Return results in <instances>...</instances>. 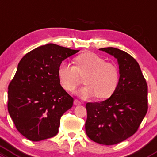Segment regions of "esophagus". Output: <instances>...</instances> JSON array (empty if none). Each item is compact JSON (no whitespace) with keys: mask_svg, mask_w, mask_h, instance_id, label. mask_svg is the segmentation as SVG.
Returning a JSON list of instances; mask_svg holds the SVG:
<instances>
[{"mask_svg":"<svg viewBox=\"0 0 157 157\" xmlns=\"http://www.w3.org/2000/svg\"><path fill=\"white\" fill-rule=\"evenodd\" d=\"M74 104H75V105H80V104H82V103L80 102V101H79V100L75 99V101H74Z\"/></svg>","mask_w":157,"mask_h":157,"instance_id":"34e87169","label":"esophagus"}]
</instances>
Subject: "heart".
Returning <instances> with one entry per match:
<instances>
[{"label":"heart","mask_w":157,"mask_h":157,"mask_svg":"<svg viewBox=\"0 0 157 157\" xmlns=\"http://www.w3.org/2000/svg\"><path fill=\"white\" fill-rule=\"evenodd\" d=\"M75 66L66 62L59 65L58 75L62 86L68 92H74L84 77L86 85L78 91L82 98L96 96L100 99L109 98L118 84L117 67L94 53H84L76 56Z\"/></svg>","instance_id":"heart-1"}]
</instances>
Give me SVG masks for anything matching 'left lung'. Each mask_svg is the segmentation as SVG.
<instances>
[{"label": "left lung", "instance_id": "8db88e82", "mask_svg": "<svg viewBox=\"0 0 157 157\" xmlns=\"http://www.w3.org/2000/svg\"><path fill=\"white\" fill-rule=\"evenodd\" d=\"M114 56L119 65L118 86L109 98L86 105L88 137L106 145L118 144L137 131L148 109L147 85L136 60L115 48H101Z\"/></svg>", "mask_w": 157, "mask_h": 157}]
</instances>
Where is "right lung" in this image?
<instances>
[{
  "label": "right lung",
  "mask_w": 157,
  "mask_h": 157,
  "mask_svg": "<svg viewBox=\"0 0 157 157\" xmlns=\"http://www.w3.org/2000/svg\"><path fill=\"white\" fill-rule=\"evenodd\" d=\"M55 44L35 48L23 56L8 86L7 108L18 131L33 142L58 133L60 118L74 98L60 85L62 62L78 52Z\"/></svg>",
  "instance_id": "obj_1"
}]
</instances>
